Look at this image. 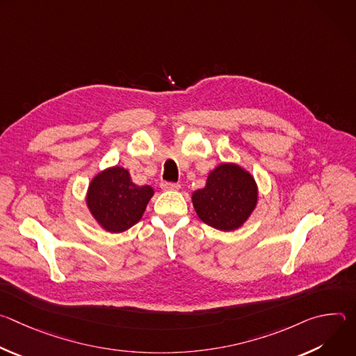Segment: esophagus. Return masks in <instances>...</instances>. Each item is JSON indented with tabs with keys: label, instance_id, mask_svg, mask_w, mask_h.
Instances as JSON below:
<instances>
[{
	"label": "esophagus",
	"instance_id": "esophagus-1",
	"mask_svg": "<svg viewBox=\"0 0 356 356\" xmlns=\"http://www.w3.org/2000/svg\"><path fill=\"white\" fill-rule=\"evenodd\" d=\"M162 190H179L180 188V184L179 183H170V181H163L161 184Z\"/></svg>",
	"mask_w": 356,
	"mask_h": 356
}]
</instances>
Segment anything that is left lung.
<instances>
[{
    "label": "left lung",
    "instance_id": "1",
    "mask_svg": "<svg viewBox=\"0 0 356 356\" xmlns=\"http://www.w3.org/2000/svg\"><path fill=\"white\" fill-rule=\"evenodd\" d=\"M198 218L220 231H234L245 224L258 204L253 176L235 163H221L210 172L204 188L193 193Z\"/></svg>",
    "mask_w": 356,
    "mask_h": 356
}]
</instances>
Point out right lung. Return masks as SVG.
<instances>
[{
	"mask_svg": "<svg viewBox=\"0 0 356 356\" xmlns=\"http://www.w3.org/2000/svg\"><path fill=\"white\" fill-rule=\"evenodd\" d=\"M154 193L150 186H136L127 169L114 166L94 176L86 201L98 225L118 234L142 218Z\"/></svg>",
	"mask_w": 356,
	"mask_h": 356,
	"instance_id": "obj_1",
	"label": "right lung"
}]
</instances>
